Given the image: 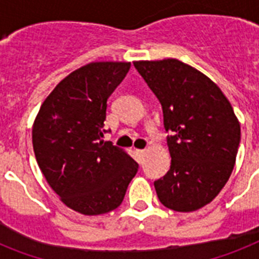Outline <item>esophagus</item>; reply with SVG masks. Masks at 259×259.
<instances>
[{
    "instance_id": "34e87169",
    "label": "esophagus",
    "mask_w": 259,
    "mask_h": 259,
    "mask_svg": "<svg viewBox=\"0 0 259 259\" xmlns=\"http://www.w3.org/2000/svg\"><path fill=\"white\" fill-rule=\"evenodd\" d=\"M137 153H138V154H140L141 157H142V155H145L146 150H145V149H141V150H137Z\"/></svg>"
}]
</instances>
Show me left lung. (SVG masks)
<instances>
[{"label": "left lung", "mask_w": 259, "mask_h": 259, "mask_svg": "<svg viewBox=\"0 0 259 259\" xmlns=\"http://www.w3.org/2000/svg\"><path fill=\"white\" fill-rule=\"evenodd\" d=\"M161 102L171 163L155 181L167 209L189 213L213 201L234 169L241 125L233 106L211 79L176 58L134 61Z\"/></svg>", "instance_id": "1"}]
</instances>
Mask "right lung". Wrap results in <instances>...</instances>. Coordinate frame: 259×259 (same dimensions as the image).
<instances>
[{"label": "right lung", "instance_id": "obj_1", "mask_svg": "<svg viewBox=\"0 0 259 259\" xmlns=\"http://www.w3.org/2000/svg\"><path fill=\"white\" fill-rule=\"evenodd\" d=\"M130 62L100 61L71 71L46 97L31 130L46 182L69 209L100 215L117 209L138 170L125 150L104 141L109 96Z\"/></svg>", "mask_w": 259, "mask_h": 259}]
</instances>
